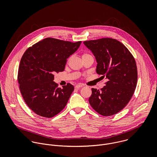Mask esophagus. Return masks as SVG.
<instances>
[{"label": "esophagus", "instance_id": "1", "mask_svg": "<svg viewBox=\"0 0 157 157\" xmlns=\"http://www.w3.org/2000/svg\"><path fill=\"white\" fill-rule=\"evenodd\" d=\"M82 86H82V85L79 84V85H77L75 86V89H79V88H82Z\"/></svg>", "mask_w": 157, "mask_h": 157}]
</instances>
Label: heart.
Instances as JSON below:
<instances>
[{"instance_id": "heart-1", "label": "heart", "mask_w": 157, "mask_h": 157, "mask_svg": "<svg viewBox=\"0 0 157 157\" xmlns=\"http://www.w3.org/2000/svg\"><path fill=\"white\" fill-rule=\"evenodd\" d=\"M90 56V55H89V54H83L82 57H83V56Z\"/></svg>"}]
</instances>
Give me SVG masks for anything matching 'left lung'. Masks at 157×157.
<instances>
[{
  "mask_svg": "<svg viewBox=\"0 0 157 157\" xmlns=\"http://www.w3.org/2000/svg\"><path fill=\"white\" fill-rule=\"evenodd\" d=\"M94 56L96 72L106 82L100 90L92 88L90 106L103 116L122 110L132 98L137 83V67L133 56L120 42L103 38L83 42Z\"/></svg>",
  "mask_w": 157,
  "mask_h": 157,
  "instance_id": "obj_1",
  "label": "left lung"
}]
</instances>
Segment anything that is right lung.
I'll return each mask as SVG.
<instances>
[{
  "mask_svg": "<svg viewBox=\"0 0 157 157\" xmlns=\"http://www.w3.org/2000/svg\"><path fill=\"white\" fill-rule=\"evenodd\" d=\"M82 42L46 38L26 49L21 60L18 82L23 98L36 114L51 118L66 106L74 90L70 83L57 88L55 72L63 71L67 59Z\"/></svg>",
  "mask_w": 157,
  "mask_h": 157,
  "instance_id": "right-lung-1",
  "label": "right lung"
}]
</instances>
